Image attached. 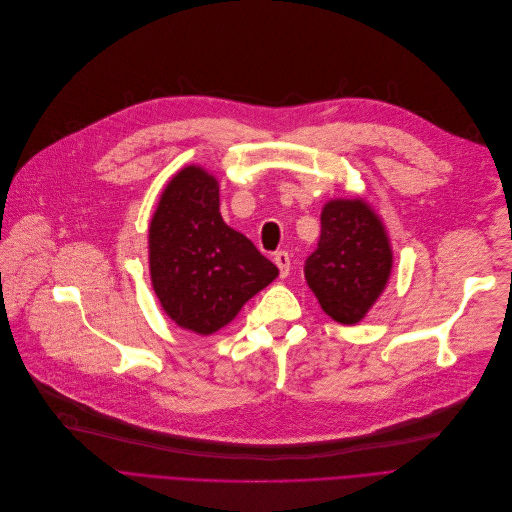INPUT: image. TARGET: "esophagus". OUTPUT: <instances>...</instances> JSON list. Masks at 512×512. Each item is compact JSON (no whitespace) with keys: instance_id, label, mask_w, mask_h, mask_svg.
<instances>
[{"instance_id":"34e87169","label":"esophagus","mask_w":512,"mask_h":512,"mask_svg":"<svg viewBox=\"0 0 512 512\" xmlns=\"http://www.w3.org/2000/svg\"><path fill=\"white\" fill-rule=\"evenodd\" d=\"M275 264L279 266V275L281 279H285L289 275V266H291V258L287 252H277L275 254Z\"/></svg>"}]
</instances>
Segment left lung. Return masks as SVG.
<instances>
[{
	"label": "left lung",
	"instance_id": "left-lung-1",
	"mask_svg": "<svg viewBox=\"0 0 512 512\" xmlns=\"http://www.w3.org/2000/svg\"><path fill=\"white\" fill-rule=\"evenodd\" d=\"M394 250L381 216L364 198H333L321 212L319 248L304 277L325 314L360 323L387 287Z\"/></svg>",
	"mask_w": 512,
	"mask_h": 512
}]
</instances>
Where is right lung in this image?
<instances>
[{
	"label": "right lung",
	"mask_w": 512,
	"mask_h": 512,
	"mask_svg": "<svg viewBox=\"0 0 512 512\" xmlns=\"http://www.w3.org/2000/svg\"><path fill=\"white\" fill-rule=\"evenodd\" d=\"M218 208V179L189 164L164 185L148 227L154 294L170 321L198 335L229 325L279 275Z\"/></svg>",
	"instance_id": "add662e5"
}]
</instances>
